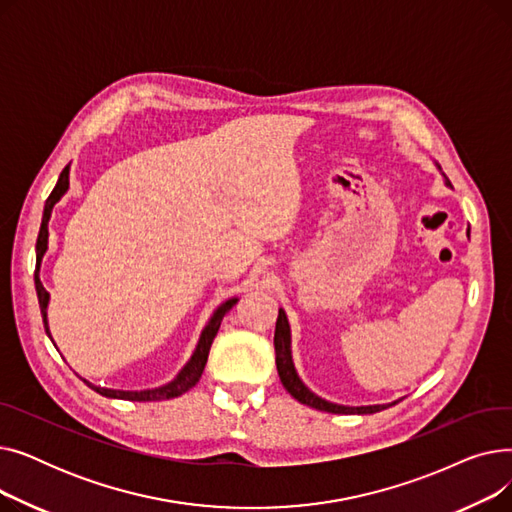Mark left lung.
<instances>
[{
    "label": "left lung",
    "instance_id": "obj_1",
    "mask_svg": "<svg viewBox=\"0 0 512 512\" xmlns=\"http://www.w3.org/2000/svg\"><path fill=\"white\" fill-rule=\"evenodd\" d=\"M274 348H276V367H278V375L282 386L290 392L292 398H297L299 402L307 407H313L317 411H326V413H338V415H351V413H359V415H367V413H378L384 411L386 405H375V407H342V405H334V402H328L324 398L315 396L313 392H309L305 388V384L299 380L297 371H294L292 365V357H290V328H288V319L286 313L280 309L278 313V321H276V334H274Z\"/></svg>",
    "mask_w": 512,
    "mask_h": 512
}]
</instances>
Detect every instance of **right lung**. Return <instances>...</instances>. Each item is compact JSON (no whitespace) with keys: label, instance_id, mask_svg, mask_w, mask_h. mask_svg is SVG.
Returning <instances> with one entry per match:
<instances>
[{"label":"right lung","instance_id":"obj_1","mask_svg":"<svg viewBox=\"0 0 512 512\" xmlns=\"http://www.w3.org/2000/svg\"><path fill=\"white\" fill-rule=\"evenodd\" d=\"M68 191V166L62 170L60 178H58V184L53 186L51 195L47 197L45 201V209H43V220H41V230H39V236H37V267H35V288H37V297H39V307H41V315H43V324H45V332L49 334V328H47V301H49V292L43 288L41 280H39V265H41V259H43V253L47 249V222H49V215H51V209L53 205H56L60 201V197ZM238 299H230L226 301L218 311L213 313L211 321L205 326L203 334H201V340L197 344V351L195 355L191 357V361L186 363V367L178 373V378L174 382H170L168 386H161V388H155V390H145V392H124V390H107V388H97V386H89L99 392L101 396H107V398H122V400H134V402H147V400H166V398H176L184 392L191 390L193 386H197V382L201 380V373L205 369V363H207V357H209V348H211V342L215 338V334H218L220 330V324L224 315L236 305ZM51 338V336H49Z\"/></svg>","mask_w":512,"mask_h":512}]
</instances>
